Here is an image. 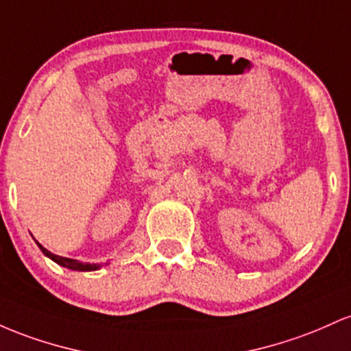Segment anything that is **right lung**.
Returning <instances> with one entry per match:
<instances>
[{
    "label": "right lung",
    "mask_w": 351,
    "mask_h": 351,
    "mask_svg": "<svg viewBox=\"0 0 351 351\" xmlns=\"http://www.w3.org/2000/svg\"><path fill=\"white\" fill-rule=\"evenodd\" d=\"M39 249H41L43 254L46 255V257H49L51 261H54L56 263H59V265L62 267H68V269L71 270H80V271H90V270H97L101 269L99 263H82L80 261H74V258H66V257H59V255H54L51 254L49 250H46L45 247L41 245V243H38Z\"/></svg>",
    "instance_id": "add662e5"
}]
</instances>
